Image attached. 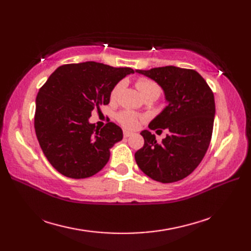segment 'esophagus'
Returning <instances> with one entry per match:
<instances>
[{"mask_svg":"<svg viewBox=\"0 0 251 251\" xmlns=\"http://www.w3.org/2000/svg\"><path fill=\"white\" fill-rule=\"evenodd\" d=\"M123 135H124L125 138H127V137H130L132 135V132L128 131V130H124V131H123Z\"/></svg>","mask_w":251,"mask_h":251,"instance_id":"esophagus-1","label":"esophagus"}]
</instances>
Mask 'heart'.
Wrapping results in <instances>:
<instances>
[{
	"label": "heart",
	"mask_w": 251,
	"mask_h": 251,
	"mask_svg": "<svg viewBox=\"0 0 251 251\" xmlns=\"http://www.w3.org/2000/svg\"><path fill=\"white\" fill-rule=\"evenodd\" d=\"M136 86L139 89V92L141 93L143 97H147V96H155L156 98H158L159 95L162 93V88L158 85V83H156L154 79L146 76H141L138 78L136 81ZM123 87H124V83L119 82L113 88H112L110 94L111 100H116L119 98ZM116 120L122 126H124L126 128L129 129H134L142 120V116L132 111L125 110L121 111L116 114Z\"/></svg>",
	"instance_id": "obj_1"
}]
</instances>
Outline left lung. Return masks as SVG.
<instances>
[{
  "label": "left lung",
  "mask_w": 251,
  "mask_h": 251,
  "mask_svg": "<svg viewBox=\"0 0 251 251\" xmlns=\"http://www.w3.org/2000/svg\"><path fill=\"white\" fill-rule=\"evenodd\" d=\"M161 85L168 105L149 128L167 129L162 142L151 131L140 135L145 145L135 153L136 163L151 179L172 183L188 177L199 166L210 145L215 120L211 88L192 69L173 66L137 70Z\"/></svg>",
  "instance_id": "obj_1"
}]
</instances>
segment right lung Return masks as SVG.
<instances>
[{"label":"right lung","instance_id":"add662e5","mask_svg":"<svg viewBox=\"0 0 251 251\" xmlns=\"http://www.w3.org/2000/svg\"><path fill=\"white\" fill-rule=\"evenodd\" d=\"M134 72L87 61L60 66L47 78L36 96L34 128L42 151L57 172L84 179L105 166L123 131L113 122L98 128L88 120L94 110L110 102L117 82Z\"/></svg>","mask_w":251,"mask_h":251}]
</instances>
